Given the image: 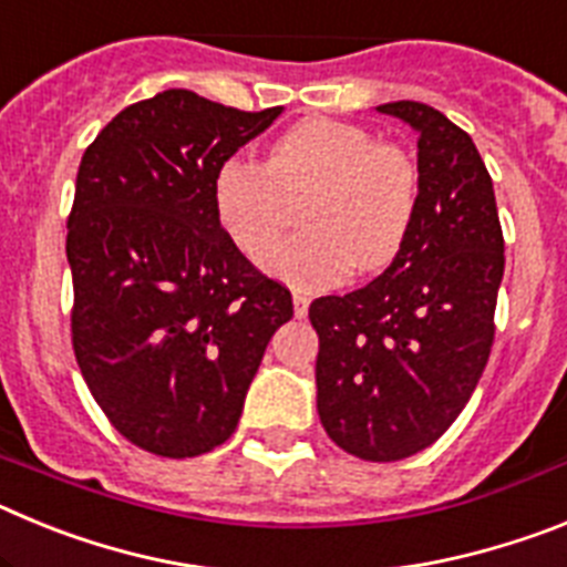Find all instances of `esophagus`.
Returning a JSON list of instances; mask_svg holds the SVG:
<instances>
[{"label":"esophagus","instance_id":"1","mask_svg":"<svg viewBox=\"0 0 567 567\" xmlns=\"http://www.w3.org/2000/svg\"><path fill=\"white\" fill-rule=\"evenodd\" d=\"M292 303H295V318H307L309 312V298L303 292H295L292 295Z\"/></svg>","mask_w":567,"mask_h":567}]
</instances>
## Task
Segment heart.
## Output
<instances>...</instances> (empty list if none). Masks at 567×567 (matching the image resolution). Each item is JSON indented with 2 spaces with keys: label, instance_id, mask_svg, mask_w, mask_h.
<instances>
[{
  "label": "heart",
  "instance_id": "1",
  "mask_svg": "<svg viewBox=\"0 0 567 567\" xmlns=\"http://www.w3.org/2000/svg\"><path fill=\"white\" fill-rule=\"evenodd\" d=\"M215 213L235 247L258 260L292 224L303 233L264 258L289 287L329 289L358 267L378 272L405 247L420 204L417 164L403 147L374 142L360 124L309 118L278 135L267 162L221 164Z\"/></svg>",
  "mask_w": 567,
  "mask_h": 567
}]
</instances>
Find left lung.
<instances>
[{
	"label": "left lung",
	"mask_w": 567,
	"mask_h": 567,
	"mask_svg": "<svg viewBox=\"0 0 567 567\" xmlns=\"http://www.w3.org/2000/svg\"><path fill=\"white\" fill-rule=\"evenodd\" d=\"M417 133L420 204L383 275L312 300L318 414L360 460L423 452L457 420L494 343L505 244L494 184L471 135L420 102L380 104Z\"/></svg>",
	"instance_id": "left-lung-1"
}]
</instances>
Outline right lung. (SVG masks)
<instances>
[{
    "mask_svg": "<svg viewBox=\"0 0 567 567\" xmlns=\"http://www.w3.org/2000/svg\"><path fill=\"white\" fill-rule=\"evenodd\" d=\"M284 107L193 90L130 104L82 155L68 218L73 352L115 432L158 457L227 443L292 295L218 221L215 173Z\"/></svg>",
    "mask_w": 567,
    "mask_h": 567,
    "instance_id": "obj_1",
    "label": "right lung"
}]
</instances>
